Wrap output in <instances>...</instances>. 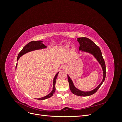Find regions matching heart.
Returning <instances> with one entry per match:
<instances>
[{"label": "heart", "mask_w": 122, "mask_h": 122, "mask_svg": "<svg viewBox=\"0 0 122 122\" xmlns=\"http://www.w3.org/2000/svg\"><path fill=\"white\" fill-rule=\"evenodd\" d=\"M68 45H66V47H68Z\"/></svg>", "instance_id": "1"}]
</instances>
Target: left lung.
I'll return each instance as SVG.
<instances>
[{
    "label": "left lung",
    "mask_w": 122,
    "mask_h": 122,
    "mask_svg": "<svg viewBox=\"0 0 122 122\" xmlns=\"http://www.w3.org/2000/svg\"><path fill=\"white\" fill-rule=\"evenodd\" d=\"M77 41L79 43V50H81L84 52H86L90 53L92 54H93L94 57L97 59V60L99 62V64L101 65L103 72V78L102 79V82L100 83L99 86L95 88L94 90L88 92H83L81 91L75 87L74 86L73 83L71 79L70 78L69 75H68V82L69 83L70 89L71 90L72 93L79 96H82L86 97L91 96L95 94L96 92L99 88L101 86V85L104 81L105 77H106V66L104 60L103 59V57L102 55V52L101 51L100 48L94 42L92 41L91 40L87 38H79L77 39Z\"/></svg>",
    "instance_id": "8db88e82"
}]
</instances>
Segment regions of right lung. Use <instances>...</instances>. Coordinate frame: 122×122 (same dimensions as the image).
Masks as SVG:
<instances>
[{"instance_id": "add662e5", "label": "right lung", "mask_w": 122, "mask_h": 122, "mask_svg": "<svg viewBox=\"0 0 122 122\" xmlns=\"http://www.w3.org/2000/svg\"><path fill=\"white\" fill-rule=\"evenodd\" d=\"M43 41H31L30 42L28 43L27 44H26L23 48V49H22V50L19 52V53L18 54V57L17 60L18 61L19 58L22 55L25 53H26L28 52H30V51H34L35 50H38V49H43V48H46L47 46H46L44 44L42 43ZM17 64L16 66V68L17 67ZM59 72H58L56 75H55L54 79H53V89L52 91H51V93L49 94L48 95H47V96L45 97H43L42 98H38L37 99L38 100H45L47 98H49L51 97H52L53 94L54 93V92L55 91V83H56V80L57 78V77L58 75V74Z\"/></svg>"}]
</instances>
